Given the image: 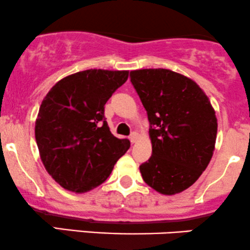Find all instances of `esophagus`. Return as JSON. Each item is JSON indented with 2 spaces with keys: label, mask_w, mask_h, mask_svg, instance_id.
<instances>
[{
  "label": "esophagus",
  "mask_w": 250,
  "mask_h": 250,
  "mask_svg": "<svg viewBox=\"0 0 250 250\" xmlns=\"http://www.w3.org/2000/svg\"><path fill=\"white\" fill-rule=\"evenodd\" d=\"M138 137H140V135H138V133H136V131H134V133H131V135H130V142H131V143L137 142Z\"/></svg>",
  "instance_id": "esophagus-1"
}]
</instances>
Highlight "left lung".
Here are the masks:
<instances>
[{"label":"left lung","instance_id":"obj_1","mask_svg":"<svg viewBox=\"0 0 250 250\" xmlns=\"http://www.w3.org/2000/svg\"><path fill=\"white\" fill-rule=\"evenodd\" d=\"M150 122L152 155L140 167L158 193L185 191L206 170L215 149L218 120L208 96L191 78L167 68L130 71Z\"/></svg>","mask_w":250,"mask_h":250}]
</instances>
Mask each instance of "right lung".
Wrapping results in <instances>:
<instances>
[{"label":"right lung","instance_id":"1","mask_svg":"<svg viewBox=\"0 0 250 250\" xmlns=\"http://www.w3.org/2000/svg\"><path fill=\"white\" fill-rule=\"evenodd\" d=\"M129 71H80L62 78L42 101L35 136L47 173L65 190L86 193L112 173L130 146L110 133L104 104Z\"/></svg>","mask_w":250,"mask_h":250}]
</instances>
